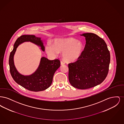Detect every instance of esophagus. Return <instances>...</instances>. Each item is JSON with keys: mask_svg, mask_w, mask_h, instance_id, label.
Listing matches in <instances>:
<instances>
[{"mask_svg": "<svg viewBox=\"0 0 124 124\" xmlns=\"http://www.w3.org/2000/svg\"><path fill=\"white\" fill-rule=\"evenodd\" d=\"M65 64V62L64 61H61V65H64Z\"/></svg>", "mask_w": 124, "mask_h": 124, "instance_id": "34e87169", "label": "esophagus"}]
</instances>
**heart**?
<instances>
[{
    "instance_id": "obj_1",
    "label": "heart",
    "mask_w": 124,
    "mask_h": 124,
    "mask_svg": "<svg viewBox=\"0 0 124 124\" xmlns=\"http://www.w3.org/2000/svg\"><path fill=\"white\" fill-rule=\"evenodd\" d=\"M83 44L80 41L73 38L55 39L54 46L50 43L46 46V52L50 56H56L59 52H63L62 57L67 61H73L81 55Z\"/></svg>"
}]
</instances>
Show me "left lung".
Returning <instances> with one entry per match:
<instances>
[{
    "instance_id": "8db88e82",
    "label": "left lung",
    "mask_w": 124,
    "mask_h": 124,
    "mask_svg": "<svg viewBox=\"0 0 124 124\" xmlns=\"http://www.w3.org/2000/svg\"><path fill=\"white\" fill-rule=\"evenodd\" d=\"M86 44L81 56L68 64V78L71 85L79 89H87L99 85L109 71L110 54L106 42L93 33H85Z\"/></svg>"
}]
</instances>
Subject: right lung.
Returning a JSON list of instances; mask_svg holds the SVG:
<instances>
[{
	"mask_svg": "<svg viewBox=\"0 0 124 124\" xmlns=\"http://www.w3.org/2000/svg\"><path fill=\"white\" fill-rule=\"evenodd\" d=\"M26 41L35 44L40 46L43 51H45V46L40 38L32 35H24L18 38L9 56V64L11 74L14 81L24 88L33 92L45 90L52 83L54 73L60 67V60L58 59L50 60L45 57H42L38 68L33 74L29 76L20 74L14 65L13 57L18 46Z\"/></svg>",
	"mask_w": 124,
	"mask_h": 124,
	"instance_id": "1",
	"label": "right lung"
}]
</instances>
